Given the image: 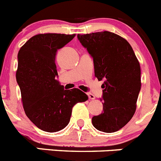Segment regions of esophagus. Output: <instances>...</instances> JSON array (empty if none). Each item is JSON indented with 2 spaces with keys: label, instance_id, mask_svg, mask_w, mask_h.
Wrapping results in <instances>:
<instances>
[{
  "label": "esophagus",
  "instance_id": "obj_1",
  "mask_svg": "<svg viewBox=\"0 0 161 161\" xmlns=\"http://www.w3.org/2000/svg\"><path fill=\"white\" fill-rule=\"evenodd\" d=\"M88 96H89V99H91V100H93V99H95V96L93 94V93H88Z\"/></svg>",
  "mask_w": 161,
  "mask_h": 161
}]
</instances>
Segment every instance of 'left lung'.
I'll use <instances>...</instances> for the list:
<instances>
[{"label": "left lung", "mask_w": 161, "mask_h": 161, "mask_svg": "<svg viewBox=\"0 0 161 161\" xmlns=\"http://www.w3.org/2000/svg\"><path fill=\"white\" fill-rule=\"evenodd\" d=\"M93 58L95 76L103 80V112L92 119L98 130L112 133L132 119L141 88L140 65L131 46L109 31L78 35Z\"/></svg>", "instance_id": "obj_1"}]
</instances>
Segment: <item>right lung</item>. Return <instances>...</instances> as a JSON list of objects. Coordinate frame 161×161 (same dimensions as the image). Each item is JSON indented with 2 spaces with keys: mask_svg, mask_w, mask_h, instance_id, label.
<instances>
[{
  "mask_svg": "<svg viewBox=\"0 0 161 161\" xmlns=\"http://www.w3.org/2000/svg\"><path fill=\"white\" fill-rule=\"evenodd\" d=\"M76 34H38L31 37L18 55L16 79L24 110L38 128L56 132L68 124L72 107L89 99L80 89L65 90L56 80L55 55Z\"/></svg>",
  "mask_w": 161,
  "mask_h": 161,
  "instance_id": "add662e5",
  "label": "right lung"
}]
</instances>
